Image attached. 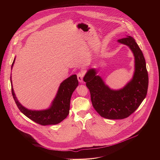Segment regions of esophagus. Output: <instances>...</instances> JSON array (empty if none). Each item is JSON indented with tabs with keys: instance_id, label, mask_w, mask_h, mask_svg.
Listing matches in <instances>:
<instances>
[{
	"instance_id": "obj_1",
	"label": "esophagus",
	"mask_w": 160,
	"mask_h": 160,
	"mask_svg": "<svg viewBox=\"0 0 160 160\" xmlns=\"http://www.w3.org/2000/svg\"><path fill=\"white\" fill-rule=\"evenodd\" d=\"M84 72L83 71H80L78 72V73L77 74V78L79 82H83V79Z\"/></svg>"
}]
</instances>
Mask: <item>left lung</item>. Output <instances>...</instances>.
Returning a JSON list of instances; mask_svg holds the SVG:
<instances>
[{
  "instance_id": "8db88e82",
  "label": "left lung",
  "mask_w": 160,
  "mask_h": 160,
  "mask_svg": "<svg viewBox=\"0 0 160 160\" xmlns=\"http://www.w3.org/2000/svg\"><path fill=\"white\" fill-rule=\"evenodd\" d=\"M128 46L135 58V72L132 79L123 89L111 90L95 69H89L83 80L91 93L92 106L99 115L108 119H122L133 113L145 99L149 78L144 56L134 39L127 36L118 40Z\"/></svg>"
}]
</instances>
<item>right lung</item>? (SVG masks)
<instances>
[{
  "label": "right lung",
  "instance_id": "obj_1",
  "mask_svg": "<svg viewBox=\"0 0 160 160\" xmlns=\"http://www.w3.org/2000/svg\"><path fill=\"white\" fill-rule=\"evenodd\" d=\"M11 83L12 84L11 80ZM78 84V81L76 74L67 78L61 84L52 106L47 110L41 111L29 110L22 106L15 97L12 85H11V92L18 109L28 118L41 125H55L62 122L68 115L71 97Z\"/></svg>",
  "mask_w": 160,
  "mask_h": 160
}]
</instances>
